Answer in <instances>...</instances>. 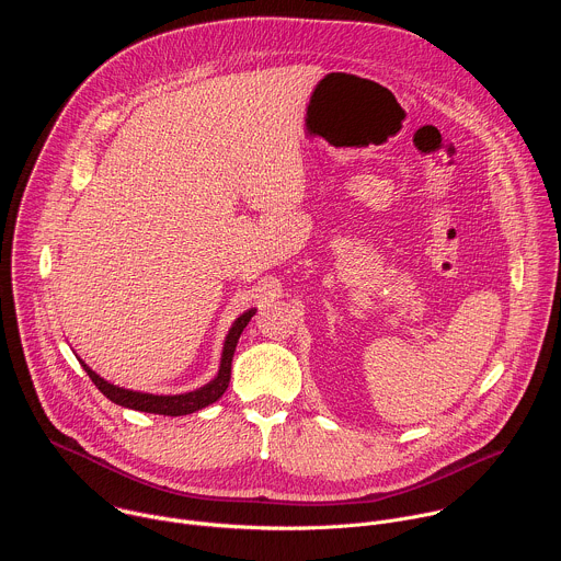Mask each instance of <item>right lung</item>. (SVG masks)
<instances>
[{"instance_id": "1", "label": "right lung", "mask_w": 561, "mask_h": 561, "mask_svg": "<svg viewBox=\"0 0 561 561\" xmlns=\"http://www.w3.org/2000/svg\"><path fill=\"white\" fill-rule=\"evenodd\" d=\"M255 314V310H249L244 312L242 317H237V322L232 324V329L228 331V337L224 342V353H221V366H219V373L217 377L193 390V392H184V394H150V392H135V390H126V388H119V386H113L108 383L106 379H102L95 370H91L84 362V370L89 373V377L93 379V383L111 399V402L119 404V407H126V409H133V411H141V413H154V415H171V417H178V415H191L195 411H202L206 409L208 404L217 402V399L226 392L228 388V381H230V364H232V355H234V346H237V340L239 335H242V331L247 329V324L251 322V317Z\"/></svg>"}]
</instances>
